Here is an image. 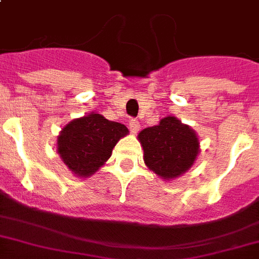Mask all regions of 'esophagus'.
I'll return each instance as SVG.
<instances>
[{
  "label": "esophagus",
  "instance_id": "1",
  "mask_svg": "<svg viewBox=\"0 0 259 259\" xmlns=\"http://www.w3.org/2000/svg\"><path fill=\"white\" fill-rule=\"evenodd\" d=\"M139 130H140V123H139V120L131 119V120H130V131H131L132 134H136Z\"/></svg>",
  "mask_w": 259,
  "mask_h": 259
}]
</instances>
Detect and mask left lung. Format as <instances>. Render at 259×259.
Listing matches in <instances>:
<instances>
[{
  "mask_svg": "<svg viewBox=\"0 0 259 259\" xmlns=\"http://www.w3.org/2000/svg\"><path fill=\"white\" fill-rule=\"evenodd\" d=\"M139 140L144 149L145 165L163 180H173L189 170L199 152L195 132L174 116L143 130Z\"/></svg>",
  "mask_w": 259,
  "mask_h": 259,
  "instance_id": "1",
  "label": "left lung"
}]
</instances>
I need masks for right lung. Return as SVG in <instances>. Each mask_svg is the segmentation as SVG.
Returning a JSON list of instances; mask_svg holds the SVG:
<instances>
[{"mask_svg":"<svg viewBox=\"0 0 259 259\" xmlns=\"http://www.w3.org/2000/svg\"><path fill=\"white\" fill-rule=\"evenodd\" d=\"M127 134L124 124L107 120L99 114L86 115L63 128L57 139V152L73 173L92 176L110 158L119 139Z\"/></svg>","mask_w":259,"mask_h":259,"instance_id":"right-lung-1","label":"right lung"}]
</instances>
